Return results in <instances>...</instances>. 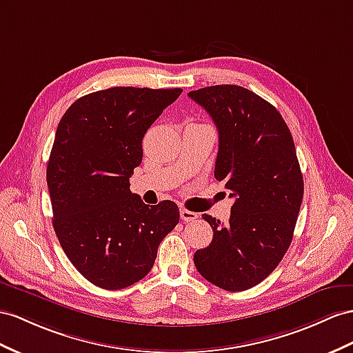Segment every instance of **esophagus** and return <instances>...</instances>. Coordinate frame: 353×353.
<instances>
[{
	"label": "esophagus",
	"mask_w": 353,
	"mask_h": 353,
	"mask_svg": "<svg viewBox=\"0 0 353 353\" xmlns=\"http://www.w3.org/2000/svg\"><path fill=\"white\" fill-rule=\"evenodd\" d=\"M180 218H182L185 222H192V221L198 219V213L182 209V210H180Z\"/></svg>",
	"instance_id": "esophagus-1"
}]
</instances>
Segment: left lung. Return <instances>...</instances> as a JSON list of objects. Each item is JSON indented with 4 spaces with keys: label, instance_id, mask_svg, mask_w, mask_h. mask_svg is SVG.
<instances>
[{
    "label": "left lung",
    "instance_id": "8db88e82",
    "mask_svg": "<svg viewBox=\"0 0 353 353\" xmlns=\"http://www.w3.org/2000/svg\"><path fill=\"white\" fill-rule=\"evenodd\" d=\"M188 97L218 128L214 177L236 200L227 225L203 214L213 240L194 263L210 283L246 291L271 274L292 241L304 194L295 144L277 108L246 88L216 85Z\"/></svg>",
    "mask_w": 353,
    "mask_h": 353
}]
</instances>
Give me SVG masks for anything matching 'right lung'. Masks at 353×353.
I'll use <instances>...</instances> for the list:
<instances>
[{
  "label": "right lung",
  "instance_id": "right-lung-1",
  "mask_svg": "<svg viewBox=\"0 0 353 353\" xmlns=\"http://www.w3.org/2000/svg\"><path fill=\"white\" fill-rule=\"evenodd\" d=\"M182 89L116 86L79 98L59 121L48 164L57 237L80 274L103 289L146 276L179 223L173 201L149 205L130 191L144 134Z\"/></svg>",
  "mask_w": 353,
  "mask_h": 353
}]
</instances>
